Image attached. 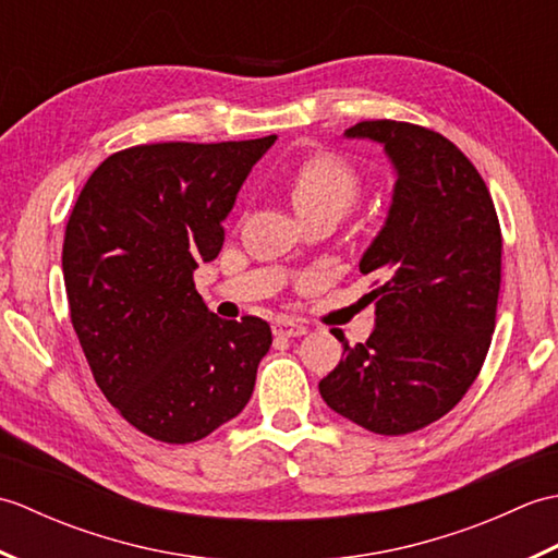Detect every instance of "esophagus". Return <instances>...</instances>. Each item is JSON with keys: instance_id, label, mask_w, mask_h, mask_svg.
I'll use <instances>...</instances> for the list:
<instances>
[{"instance_id": "1", "label": "esophagus", "mask_w": 558, "mask_h": 558, "mask_svg": "<svg viewBox=\"0 0 558 558\" xmlns=\"http://www.w3.org/2000/svg\"><path fill=\"white\" fill-rule=\"evenodd\" d=\"M272 333L280 338H298V336L306 333V326H302L298 322H290V318H278V322L272 324Z\"/></svg>"}]
</instances>
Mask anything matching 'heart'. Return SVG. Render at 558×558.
I'll return each mask as SVG.
<instances>
[{"label": "heart", "mask_w": 558, "mask_h": 558, "mask_svg": "<svg viewBox=\"0 0 558 558\" xmlns=\"http://www.w3.org/2000/svg\"><path fill=\"white\" fill-rule=\"evenodd\" d=\"M288 192L300 216L314 210H336L342 216L357 201L362 180L350 160L318 150L292 165Z\"/></svg>", "instance_id": "obj_1"}]
</instances>
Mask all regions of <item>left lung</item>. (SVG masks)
Listing matches in <instances>:
<instances>
[{
    "label": "left lung",
    "mask_w": 558,
    "mask_h": 558,
    "mask_svg": "<svg viewBox=\"0 0 558 558\" xmlns=\"http://www.w3.org/2000/svg\"><path fill=\"white\" fill-rule=\"evenodd\" d=\"M345 136L381 144L398 172L384 230L360 260L374 276L376 328L342 342L318 390L330 410L374 434L424 429L475 384L501 290V225L487 184L453 141L432 129L369 120Z\"/></svg>",
    "instance_id": "obj_1"
}]
</instances>
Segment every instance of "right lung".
Listing matches in <instances>:
<instances>
[{"label": "right lung", "instance_id": "right-lung-1", "mask_svg": "<svg viewBox=\"0 0 558 558\" xmlns=\"http://www.w3.org/2000/svg\"><path fill=\"white\" fill-rule=\"evenodd\" d=\"M276 136L165 141L112 153L71 210L62 270L71 324L102 396L138 432L192 444L244 410L270 326L218 318L194 270Z\"/></svg>", "mask_w": 558, "mask_h": 558}]
</instances>
